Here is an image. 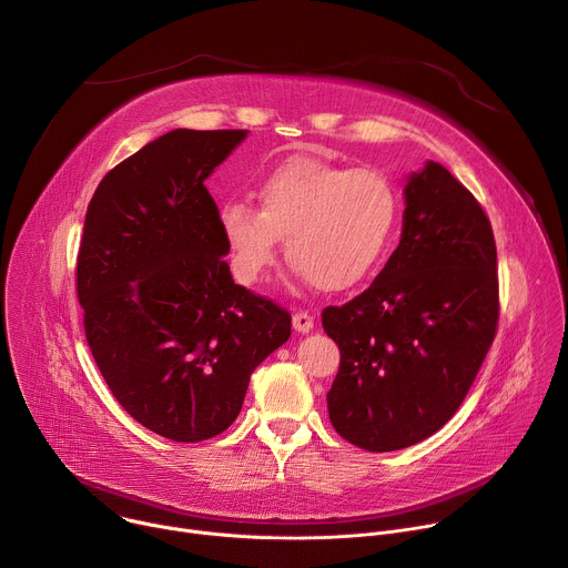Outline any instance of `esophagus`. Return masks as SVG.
Listing matches in <instances>:
<instances>
[{
	"label": "esophagus",
	"instance_id": "34e87169",
	"mask_svg": "<svg viewBox=\"0 0 568 568\" xmlns=\"http://www.w3.org/2000/svg\"><path fill=\"white\" fill-rule=\"evenodd\" d=\"M292 323H294V328H296L298 333H310V331H312V326H314V318H312V314H307V312L298 310V312H294Z\"/></svg>",
	"mask_w": 568,
	"mask_h": 568
}]
</instances>
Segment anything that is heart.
Segmentation results:
<instances>
[{"instance_id":"obj_1","label":"heart","mask_w":568,"mask_h":568,"mask_svg":"<svg viewBox=\"0 0 568 568\" xmlns=\"http://www.w3.org/2000/svg\"><path fill=\"white\" fill-rule=\"evenodd\" d=\"M258 211L226 202L220 229L240 283L254 285L285 240L287 263L323 292L364 283L384 261L399 220L395 184L375 169L292 154L256 186Z\"/></svg>"}]
</instances>
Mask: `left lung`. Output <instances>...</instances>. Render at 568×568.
<instances>
[{
    "mask_svg": "<svg viewBox=\"0 0 568 568\" xmlns=\"http://www.w3.org/2000/svg\"><path fill=\"white\" fill-rule=\"evenodd\" d=\"M404 197L399 245L373 285L321 312L342 353L331 423L368 452L436 434L458 412L499 326L497 245L483 206L436 161L409 178Z\"/></svg>",
    "mask_w": 568,
    "mask_h": 568,
    "instance_id": "obj_1",
    "label": "left lung"
}]
</instances>
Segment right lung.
I'll use <instances>...</instances> for the list:
<instances>
[{
    "mask_svg": "<svg viewBox=\"0 0 568 568\" xmlns=\"http://www.w3.org/2000/svg\"><path fill=\"white\" fill-rule=\"evenodd\" d=\"M247 130H173L94 191L75 292L94 362L121 407L175 443L222 434L292 314L235 285L204 186Z\"/></svg>",
    "mask_w": 568,
    "mask_h": 568,
    "instance_id": "add662e5",
    "label": "right lung"
}]
</instances>
